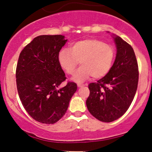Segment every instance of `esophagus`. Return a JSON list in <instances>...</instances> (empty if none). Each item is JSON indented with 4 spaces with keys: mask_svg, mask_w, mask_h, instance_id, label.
Wrapping results in <instances>:
<instances>
[{
    "mask_svg": "<svg viewBox=\"0 0 152 152\" xmlns=\"http://www.w3.org/2000/svg\"><path fill=\"white\" fill-rule=\"evenodd\" d=\"M83 86H85V84H83V83H77V86L78 87H82Z\"/></svg>",
    "mask_w": 152,
    "mask_h": 152,
    "instance_id": "esophagus-1",
    "label": "esophagus"
}]
</instances>
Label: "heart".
I'll return each instance as SVG.
<instances>
[{"label": "heart", "mask_w": 152, "mask_h": 152, "mask_svg": "<svg viewBox=\"0 0 152 152\" xmlns=\"http://www.w3.org/2000/svg\"><path fill=\"white\" fill-rule=\"evenodd\" d=\"M115 50L111 45L96 38H86L71 45L70 50L63 48L58 60L66 74L72 75L79 61L81 66L73 76L75 81H82L92 76L94 78L105 76L111 70Z\"/></svg>", "instance_id": "b5f03b06"}]
</instances>
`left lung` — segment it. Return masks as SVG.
<instances>
[{
  "instance_id": "left-lung-1",
  "label": "left lung",
  "mask_w": 152,
  "mask_h": 152,
  "mask_svg": "<svg viewBox=\"0 0 152 152\" xmlns=\"http://www.w3.org/2000/svg\"><path fill=\"white\" fill-rule=\"evenodd\" d=\"M114 41L117 53L111 70L97 82L88 84L87 109L103 122L114 121L126 113L139 81V68L133 48L119 36H115Z\"/></svg>"
}]
</instances>
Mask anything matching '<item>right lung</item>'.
<instances>
[{
    "label": "right lung",
    "mask_w": 152,
    "mask_h": 152,
    "mask_svg": "<svg viewBox=\"0 0 152 152\" xmlns=\"http://www.w3.org/2000/svg\"><path fill=\"white\" fill-rule=\"evenodd\" d=\"M66 41L61 35L37 36L19 56L15 71L19 98L28 114L40 123L60 120L77 89L70 81L59 87L66 78L58 56Z\"/></svg>",
    "instance_id": "add662e5"
}]
</instances>
